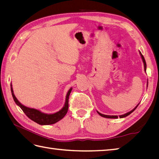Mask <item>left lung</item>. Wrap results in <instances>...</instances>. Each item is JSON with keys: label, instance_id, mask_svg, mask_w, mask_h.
Returning <instances> with one entry per match:
<instances>
[{"label": "left lung", "instance_id": "obj_1", "mask_svg": "<svg viewBox=\"0 0 159 159\" xmlns=\"http://www.w3.org/2000/svg\"><path fill=\"white\" fill-rule=\"evenodd\" d=\"M140 54H141V58H142V59H143V61L144 68H145V70L146 71V67H147V65H146L145 60V58H144V57H143V56L142 55V54H141V52H140ZM138 105H137V106H136L134 109V110H132V111H130L129 112H127V113H126V114H123V115H120V116H119V117H120V118H124V117L127 116H128V115H129L130 114L132 113L133 111L136 110V108L138 107ZM97 112H98V114L99 115H100V116H102V117H105V118H107V119H118V116H108V115H104V114H101V113H99L98 111H97Z\"/></svg>", "mask_w": 159, "mask_h": 159}]
</instances>
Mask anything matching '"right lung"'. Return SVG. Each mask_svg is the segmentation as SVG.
Returning a JSON list of instances; mask_svg holds the SVG:
<instances>
[{
    "instance_id": "obj_1",
    "label": "right lung",
    "mask_w": 159,
    "mask_h": 159,
    "mask_svg": "<svg viewBox=\"0 0 159 159\" xmlns=\"http://www.w3.org/2000/svg\"><path fill=\"white\" fill-rule=\"evenodd\" d=\"M71 89H72V88H71L67 92V96H66V100H65V103L64 107L62 108V110H61L57 113H54L52 114H43L42 112H40V111L35 110V109L27 107L22 105L20 102L17 100V98H16V96H14V92H13V89H12L11 85V94H12V96H13V98L16 103L18 106L21 108V110L23 111V112L26 114V116L29 118V119L32 120L36 123L39 124V125H52V124L57 123L58 120H60L61 119H63V118L65 116V114H66L67 112L68 107H69L68 100H69V96L71 92Z\"/></svg>"
}]
</instances>
